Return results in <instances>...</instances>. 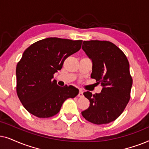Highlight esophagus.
I'll list each match as a JSON object with an SVG mask.
<instances>
[{"label":"esophagus","instance_id":"34e87169","mask_svg":"<svg viewBox=\"0 0 149 149\" xmlns=\"http://www.w3.org/2000/svg\"><path fill=\"white\" fill-rule=\"evenodd\" d=\"M78 96L79 97H82L84 96V95H83V91L82 90H80V92H79Z\"/></svg>","mask_w":149,"mask_h":149}]
</instances>
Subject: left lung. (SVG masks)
Masks as SVG:
<instances>
[{
  "label": "left lung",
  "instance_id": "obj_1",
  "mask_svg": "<svg viewBox=\"0 0 149 149\" xmlns=\"http://www.w3.org/2000/svg\"><path fill=\"white\" fill-rule=\"evenodd\" d=\"M82 49L92 61L91 78L101 84L100 93H83L90 102L82 112L85 119L96 125L107 124L116 120L130 100L133 80L130 64L122 50L110 41H84Z\"/></svg>",
  "mask_w": 149,
  "mask_h": 149
}]
</instances>
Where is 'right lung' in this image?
I'll list each match as a JSON object with an SVG mask.
<instances>
[{
	"label": "right lung",
	"instance_id": "add662e5",
	"mask_svg": "<svg viewBox=\"0 0 149 149\" xmlns=\"http://www.w3.org/2000/svg\"><path fill=\"white\" fill-rule=\"evenodd\" d=\"M82 40L49 37L32 44L24 52L16 67V91L23 106L39 118L58 113L68 98L79 90L73 86H59L52 80L67 57L80 50Z\"/></svg>",
	"mask_w": 149,
	"mask_h": 149
}]
</instances>
